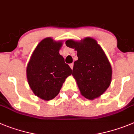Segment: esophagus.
<instances>
[{
  "label": "esophagus",
  "mask_w": 134,
  "mask_h": 134,
  "mask_svg": "<svg viewBox=\"0 0 134 134\" xmlns=\"http://www.w3.org/2000/svg\"><path fill=\"white\" fill-rule=\"evenodd\" d=\"M70 67L71 68V69H73V67H74V64L72 63V64H70Z\"/></svg>",
  "instance_id": "1"
}]
</instances>
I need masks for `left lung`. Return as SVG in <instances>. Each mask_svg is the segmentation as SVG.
Returning a JSON list of instances; mask_svg holds the SVG:
<instances>
[{
    "label": "left lung",
    "instance_id": "obj_1",
    "mask_svg": "<svg viewBox=\"0 0 134 134\" xmlns=\"http://www.w3.org/2000/svg\"><path fill=\"white\" fill-rule=\"evenodd\" d=\"M66 45L77 50L78 59L74 63L72 76L81 94L89 100L99 97L110 86L112 73L102 48L91 38H86L81 42L68 40Z\"/></svg>",
    "mask_w": 134,
    "mask_h": 134
}]
</instances>
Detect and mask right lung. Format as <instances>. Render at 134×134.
Wrapping results in <instances>:
<instances>
[{
	"label": "right lung",
	"instance_id": "obj_1",
	"mask_svg": "<svg viewBox=\"0 0 134 134\" xmlns=\"http://www.w3.org/2000/svg\"><path fill=\"white\" fill-rule=\"evenodd\" d=\"M61 42L46 38L39 43L32 54L26 69L29 84L35 95L50 100L60 92L72 69L59 54Z\"/></svg>",
	"mask_w": 134,
	"mask_h": 134
}]
</instances>
